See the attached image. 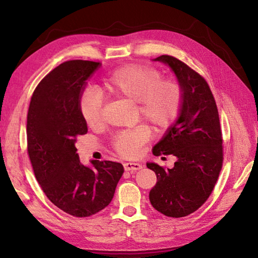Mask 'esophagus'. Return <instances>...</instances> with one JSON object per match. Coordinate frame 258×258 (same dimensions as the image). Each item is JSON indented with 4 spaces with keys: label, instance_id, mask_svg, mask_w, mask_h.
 Masks as SVG:
<instances>
[{
    "label": "esophagus",
    "instance_id": "1",
    "mask_svg": "<svg viewBox=\"0 0 258 258\" xmlns=\"http://www.w3.org/2000/svg\"><path fill=\"white\" fill-rule=\"evenodd\" d=\"M124 168H125V171L135 172V171H139V169L143 168V166H142V164H140V163L127 162V163H124Z\"/></svg>",
    "mask_w": 258,
    "mask_h": 258
}]
</instances>
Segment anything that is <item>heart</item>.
<instances>
[{"mask_svg":"<svg viewBox=\"0 0 258 258\" xmlns=\"http://www.w3.org/2000/svg\"><path fill=\"white\" fill-rule=\"evenodd\" d=\"M103 91L113 98L136 103L138 116L147 120L157 131L174 124L184 102V91L179 82L163 79L160 70L149 65L128 64L116 69L104 79ZM79 109L90 127H98L103 123V101L95 90L89 89L81 95ZM149 140V127L139 125L115 135L112 146L120 156L136 157Z\"/></svg>","mask_w":258,"mask_h":258,"instance_id":"obj_1","label":"heart"}]
</instances>
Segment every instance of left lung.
Wrapping results in <instances>:
<instances>
[{"label":"left lung","instance_id":"obj_1","mask_svg":"<svg viewBox=\"0 0 258 258\" xmlns=\"http://www.w3.org/2000/svg\"><path fill=\"white\" fill-rule=\"evenodd\" d=\"M154 61L173 70L183 87L184 102L177 120L153 149L155 156L176 157L174 167L146 164L157 177L150 201L156 211L178 218L199 210L212 194L223 166L222 130L205 79L174 56L161 55Z\"/></svg>","mask_w":258,"mask_h":258}]
</instances>
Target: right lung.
I'll list each match as a JSON object with an SVG mask.
<instances>
[{
	"label": "right lung",
	"instance_id": "add662e5",
	"mask_svg": "<svg viewBox=\"0 0 258 258\" xmlns=\"http://www.w3.org/2000/svg\"><path fill=\"white\" fill-rule=\"evenodd\" d=\"M100 62L72 59L59 64L33 92L27 112V153L38 184L59 210L87 217L111 203L124 173L120 163L92 161L84 166L75 142L87 133L79 101Z\"/></svg>",
	"mask_w": 258,
	"mask_h": 258
}]
</instances>
